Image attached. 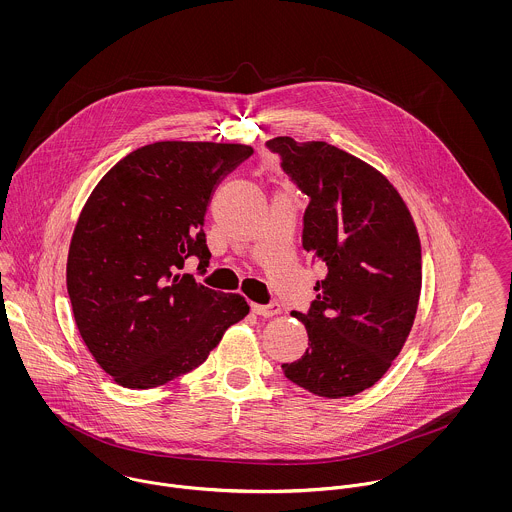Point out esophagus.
<instances>
[{
	"mask_svg": "<svg viewBox=\"0 0 512 512\" xmlns=\"http://www.w3.org/2000/svg\"><path fill=\"white\" fill-rule=\"evenodd\" d=\"M250 309H252V313H256V315H260V317H274V315H278V313L282 311L278 303H268V305L252 303Z\"/></svg>",
	"mask_w": 512,
	"mask_h": 512,
	"instance_id": "esophagus-1",
	"label": "esophagus"
}]
</instances>
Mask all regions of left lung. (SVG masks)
<instances>
[{
	"label": "left lung",
	"mask_w": 512,
	"mask_h": 512,
	"mask_svg": "<svg viewBox=\"0 0 512 512\" xmlns=\"http://www.w3.org/2000/svg\"><path fill=\"white\" fill-rule=\"evenodd\" d=\"M284 173L307 195L301 244L327 266L307 313L305 355L282 365L297 386L325 398L355 396L382 378L414 325L422 246L392 183L327 142L274 138Z\"/></svg>",
	"instance_id": "1"
}]
</instances>
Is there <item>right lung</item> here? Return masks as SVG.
<instances>
[{
    "mask_svg": "<svg viewBox=\"0 0 512 512\" xmlns=\"http://www.w3.org/2000/svg\"><path fill=\"white\" fill-rule=\"evenodd\" d=\"M250 146L155 142L120 159L88 197L67 260L80 337L120 386L153 388L203 365L250 311L238 293L175 274L209 266L205 215Z\"/></svg>",
    "mask_w": 512,
    "mask_h": 512,
    "instance_id": "right-lung-1",
    "label": "right lung"
}]
</instances>
